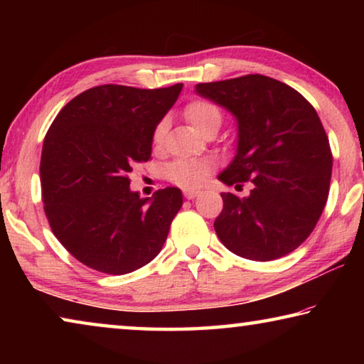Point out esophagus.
I'll use <instances>...</instances> for the list:
<instances>
[{
  "label": "esophagus",
  "mask_w": 364,
  "mask_h": 364,
  "mask_svg": "<svg viewBox=\"0 0 364 364\" xmlns=\"http://www.w3.org/2000/svg\"><path fill=\"white\" fill-rule=\"evenodd\" d=\"M200 194L199 189H184V197L186 199H194V197H197Z\"/></svg>",
  "instance_id": "obj_1"
}]
</instances>
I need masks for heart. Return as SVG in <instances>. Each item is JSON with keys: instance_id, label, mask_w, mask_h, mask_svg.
<instances>
[{"instance_id": "b5f03b06", "label": "heart", "mask_w": 364, "mask_h": 364, "mask_svg": "<svg viewBox=\"0 0 364 364\" xmlns=\"http://www.w3.org/2000/svg\"><path fill=\"white\" fill-rule=\"evenodd\" d=\"M186 120L194 127V130L200 134L207 133L208 130H218L221 123V110L215 106L212 101L207 100H193L186 104L183 110ZM165 132H167V123L160 120L152 132V144L154 147H160L165 139ZM213 165L208 160L202 159H178L171 162L167 168V176L171 183L178 186L193 189L199 188L205 183L208 175L212 173Z\"/></svg>"}]
</instances>
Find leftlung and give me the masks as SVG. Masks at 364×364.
<instances>
[{"label":"left lung","mask_w":364,"mask_h":364,"mask_svg":"<svg viewBox=\"0 0 364 364\" xmlns=\"http://www.w3.org/2000/svg\"><path fill=\"white\" fill-rule=\"evenodd\" d=\"M196 93L237 120V152L218 180L237 189L252 184L247 197L221 193L213 223L220 241L255 262L291 254L315 230L329 194L332 154L315 107L258 73L199 83Z\"/></svg>","instance_id":"obj_1"}]
</instances>
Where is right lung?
I'll return each mask as SVG.
<instances>
[{
    "instance_id": "right-lung-1",
    "label": "right lung",
    "mask_w": 364,
    "mask_h": 364,
    "mask_svg": "<svg viewBox=\"0 0 364 364\" xmlns=\"http://www.w3.org/2000/svg\"><path fill=\"white\" fill-rule=\"evenodd\" d=\"M181 88L95 86L67 102L49 127L40 162L45 213L54 236L86 267L127 274L162 250L181 191L141 199L128 176L151 159L154 128Z\"/></svg>"
}]
</instances>
